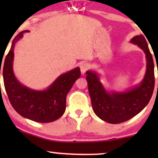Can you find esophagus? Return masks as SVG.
<instances>
[{
  "label": "esophagus",
  "mask_w": 158,
  "mask_h": 158,
  "mask_svg": "<svg viewBox=\"0 0 158 158\" xmlns=\"http://www.w3.org/2000/svg\"><path fill=\"white\" fill-rule=\"evenodd\" d=\"M88 68H89V65H88V64H87V63H82V64H81L80 65L81 73L84 74L85 72L88 70Z\"/></svg>",
  "instance_id": "34e87169"
}]
</instances>
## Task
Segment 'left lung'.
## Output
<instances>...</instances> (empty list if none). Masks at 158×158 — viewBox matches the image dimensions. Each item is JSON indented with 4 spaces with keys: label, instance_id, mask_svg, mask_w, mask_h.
<instances>
[{
    "label": "left lung",
    "instance_id": "obj_1",
    "mask_svg": "<svg viewBox=\"0 0 158 158\" xmlns=\"http://www.w3.org/2000/svg\"><path fill=\"white\" fill-rule=\"evenodd\" d=\"M131 43L137 44L146 54V73L138 85L124 91L110 92L104 88L97 72H86L94 113L103 121L111 124L126 122L139 114L149 102L155 88L153 58L144 36H135Z\"/></svg>",
    "mask_w": 158,
    "mask_h": 158
}]
</instances>
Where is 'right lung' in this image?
Here are the masks:
<instances>
[{
	"label": "right lung",
	"instance_id": "add662e5",
	"mask_svg": "<svg viewBox=\"0 0 158 158\" xmlns=\"http://www.w3.org/2000/svg\"><path fill=\"white\" fill-rule=\"evenodd\" d=\"M28 32L24 30L15 36L4 64H2L5 89L11 105L20 115L38 123L53 122L64 114L67 94L76 80L80 77V69L76 68L61 74L47 89L43 90L31 89L21 84L13 72L14 48L23 33ZM1 63V61L0 68Z\"/></svg>",
	"mask_w": 158,
	"mask_h": 158
}]
</instances>
